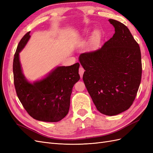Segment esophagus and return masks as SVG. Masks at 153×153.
I'll list each match as a JSON object with an SVG mask.
<instances>
[{"label": "esophagus", "instance_id": "34e87169", "mask_svg": "<svg viewBox=\"0 0 153 153\" xmlns=\"http://www.w3.org/2000/svg\"><path fill=\"white\" fill-rule=\"evenodd\" d=\"M84 69L83 68L82 66H80V68H79V75H80V77L81 78H82V76H83V75H84Z\"/></svg>", "mask_w": 153, "mask_h": 153}]
</instances>
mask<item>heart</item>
I'll return each mask as SVG.
<instances>
[{
  "label": "heart",
  "mask_w": 153,
  "mask_h": 153,
  "mask_svg": "<svg viewBox=\"0 0 153 153\" xmlns=\"http://www.w3.org/2000/svg\"><path fill=\"white\" fill-rule=\"evenodd\" d=\"M101 36H102V35H101V32H100V30H96L94 31L91 41V46L92 48L95 49L98 47L101 41Z\"/></svg>",
  "instance_id": "heart-1"
}]
</instances>
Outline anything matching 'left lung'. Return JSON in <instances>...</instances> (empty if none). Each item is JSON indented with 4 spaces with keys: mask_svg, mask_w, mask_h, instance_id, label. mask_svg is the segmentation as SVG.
Masks as SVG:
<instances>
[{
    "mask_svg": "<svg viewBox=\"0 0 153 153\" xmlns=\"http://www.w3.org/2000/svg\"><path fill=\"white\" fill-rule=\"evenodd\" d=\"M115 28L112 38L101 48L80 54L83 80L99 112L115 115L133 104L142 78L140 47L128 27L109 19Z\"/></svg>",
    "mask_w": 153,
    "mask_h": 153,
    "instance_id": "1",
    "label": "left lung"
}]
</instances>
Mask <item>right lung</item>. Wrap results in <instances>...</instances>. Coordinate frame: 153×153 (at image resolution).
Segmentation results:
<instances>
[{"mask_svg": "<svg viewBox=\"0 0 153 153\" xmlns=\"http://www.w3.org/2000/svg\"><path fill=\"white\" fill-rule=\"evenodd\" d=\"M23 37L14 55V84L18 98L30 116L38 121L58 122L68 114L73 87L80 80L77 62L70 66H58L43 79L30 83L22 73L19 53L30 38Z\"/></svg>", "mask_w": 153, "mask_h": 153, "instance_id": "add662e5", "label": "right lung"}]
</instances>
